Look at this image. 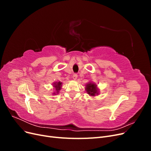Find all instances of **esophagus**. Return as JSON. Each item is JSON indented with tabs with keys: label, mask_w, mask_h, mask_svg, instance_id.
Instances as JSON below:
<instances>
[{
	"label": "esophagus",
	"mask_w": 151,
	"mask_h": 151,
	"mask_svg": "<svg viewBox=\"0 0 151 151\" xmlns=\"http://www.w3.org/2000/svg\"><path fill=\"white\" fill-rule=\"evenodd\" d=\"M73 79L74 80H76L77 78V74H73Z\"/></svg>",
	"instance_id": "obj_1"
}]
</instances>
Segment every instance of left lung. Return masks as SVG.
<instances>
[{
    "label": "left lung",
    "mask_w": 151,
    "mask_h": 151,
    "mask_svg": "<svg viewBox=\"0 0 151 151\" xmlns=\"http://www.w3.org/2000/svg\"><path fill=\"white\" fill-rule=\"evenodd\" d=\"M86 92L88 93L91 96H95L96 94H98V90L96 88V85H95L93 83H89L86 85Z\"/></svg>",
    "instance_id": "left-lung-1"
}]
</instances>
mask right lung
<instances>
[{
  "instance_id": "add662e5",
  "label": "right lung",
  "mask_w": 151,
  "mask_h": 151,
  "mask_svg": "<svg viewBox=\"0 0 151 151\" xmlns=\"http://www.w3.org/2000/svg\"><path fill=\"white\" fill-rule=\"evenodd\" d=\"M54 88H55V90H56V93H58V91L60 90L61 89V84L62 83H60V82H58V83H54ZM55 93H54L53 94H55Z\"/></svg>"
}]
</instances>
